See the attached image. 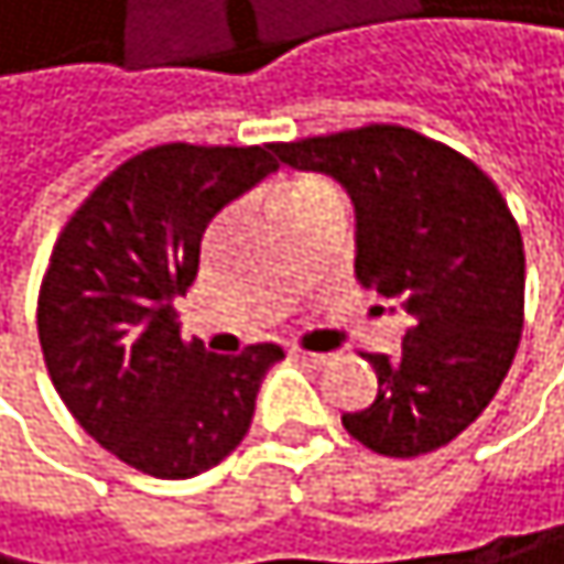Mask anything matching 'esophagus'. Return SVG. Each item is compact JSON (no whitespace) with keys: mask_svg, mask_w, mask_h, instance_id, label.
I'll return each instance as SVG.
<instances>
[{"mask_svg":"<svg viewBox=\"0 0 564 564\" xmlns=\"http://www.w3.org/2000/svg\"><path fill=\"white\" fill-rule=\"evenodd\" d=\"M291 355L307 361V365H314V368H324V365L332 361V355H317V351H304V348H291Z\"/></svg>","mask_w":564,"mask_h":564,"instance_id":"1","label":"esophagus"}]
</instances>
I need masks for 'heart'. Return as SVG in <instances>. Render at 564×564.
I'll use <instances>...</instances> for the list:
<instances>
[{
  "instance_id": "b5f03b06",
  "label": "heart",
  "mask_w": 564,
  "mask_h": 564,
  "mask_svg": "<svg viewBox=\"0 0 564 564\" xmlns=\"http://www.w3.org/2000/svg\"><path fill=\"white\" fill-rule=\"evenodd\" d=\"M328 199H338V192L324 178H314V175H294V178H284L273 188L276 216L294 213V209H307V206H317V203H328Z\"/></svg>"
}]
</instances>
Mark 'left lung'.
<instances>
[{
	"label": "left lung",
	"instance_id": "8db88e82",
	"mask_svg": "<svg viewBox=\"0 0 564 564\" xmlns=\"http://www.w3.org/2000/svg\"><path fill=\"white\" fill-rule=\"evenodd\" d=\"M355 203L361 288L409 314L402 351H361L379 395L345 430L382 457L457 440L501 389L524 324V243L501 188L467 155L402 124L270 144Z\"/></svg>",
	"mask_w": 564,
	"mask_h": 564
}]
</instances>
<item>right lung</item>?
I'll use <instances>...</instances> for the list:
<instances>
[{
  "instance_id": "obj_1",
  "label": "right lung",
  "mask_w": 564,
  "mask_h": 564,
  "mask_svg": "<svg viewBox=\"0 0 564 564\" xmlns=\"http://www.w3.org/2000/svg\"><path fill=\"white\" fill-rule=\"evenodd\" d=\"M276 169L270 144L148 148L59 229L40 284L46 372L70 416L128 467L196 477L240 446L280 345L213 355L178 332L216 213Z\"/></svg>"
}]
</instances>
